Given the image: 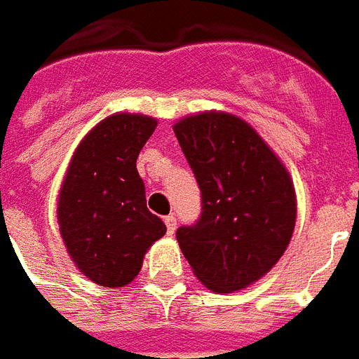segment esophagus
Here are the masks:
<instances>
[{
    "mask_svg": "<svg viewBox=\"0 0 359 359\" xmlns=\"http://www.w3.org/2000/svg\"><path fill=\"white\" fill-rule=\"evenodd\" d=\"M164 224H166V227H168V233L174 235V231H176V227H177L176 216H174V214L166 216V218H164Z\"/></svg>",
    "mask_w": 359,
    "mask_h": 359,
    "instance_id": "obj_1",
    "label": "esophagus"
}]
</instances>
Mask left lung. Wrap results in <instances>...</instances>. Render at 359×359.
<instances>
[{
    "label": "left lung",
    "mask_w": 359,
    "mask_h": 359,
    "mask_svg": "<svg viewBox=\"0 0 359 359\" xmlns=\"http://www.w3.org/2000/svg\"><path fill=\"white\" fill-rule=\"evenodd\" d=\"M174 133L203 198L197 224L176 231L183 256L214 292L245 289L289 247L297 222L289 172L255 128L229 112L185 116Z\"/></svg>",
    "instance_id": "left-lung-1"
}]
</instances>
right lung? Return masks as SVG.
I'll return each instance as SVG.
<instances>
[{"label": "right lung", "instance_id": "1", "mask_svg": "<svg viewBox=\"0 0 359 359\" xmlns=\"http://www.w3.org/2000/svg\"><path fill=\"white\" fill-rule=\"evenodd\" d=\"M156 118L118 112L101 120L76 147L62 180L57 222L67 252L93 283L124 287L140 273L154 241L166 233L149 212L135 168Z\"/></svg>", "mask_w": 359, "mask_h": 359}]
</instances>
